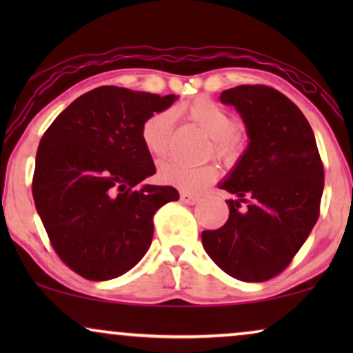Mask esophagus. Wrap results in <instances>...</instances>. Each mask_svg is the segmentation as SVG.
<instances>
[{
	"label": "esophagus",
	"instance_id": "esophagus-1",
	"mask_svg": "<svg viewBox=\"0 0 353 353\" xmlns=\"http://www.w3.org/2000/svg\"><path fill=\"white\" fill-rule=\"evenodd\" d=\"M181 201L185 202V204L194 205L196 202L199 201V196H197V194H192V192H181Z\"/></svg>",
	"mask_w": 353,
	"mask_h": 353
}]
</instances>
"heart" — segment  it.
Returning <instances> with one entry per match:
<instances>
[{
	"instance_id": "b5f03b06",
	"label": "heart",
	"mask_w": 353,
	"mask_h": 353,
	"mask_svg": "<svg viewBox=\"0 0 353 353\" xmlns=\"http://www.w3.org/2000/svg\"><path fill=\"white\" fill-rule=\"evenodd\" d=\"M176 115H183L207 137H210L212 149L216 157L226 162L234 161L243 152V138L236 133V119L215 101L197 98L188 104L173 109ZM172 110H161L144 120L141 127V141L151 156L162 159L170 151L172 144ZM159 176L163 183L173 185L185 191H199L215 181L219 170L212 163L205 165H188V163L170 159L159 167Z\"/></svg>"
}]
</instances>
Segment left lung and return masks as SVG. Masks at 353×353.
Instances as JSON below:
<instances>
[{
    "instance_id": "1",
    "label": "left lung",
    "mask_w": 353,
    "mask_h": 353,
    "mask_svg": "<svg viewBox=\"0 0 353 353\" xmlns=\"http://www.w3.org/2000/svg\"><path fill=\"white\" fill-rule=\"evenodd\" d=\"M220 101L241 114L250 141L220 185L236 196L228 220L202 231V245L230 276L262 283L292 262L315 226L325 170L310 123L278 90L239 85Z\"/></svg>"
}]
</instances>
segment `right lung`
I'll return each instance as SVG.
<instances>
[{"label":"right lung","instance_id":"obj_1","mask_svg":"<svg viewBox=\"0 0 353 353\" xmlns=\"http://www.w3.org/2000/svg\"><path fill=\"white\" fill-rule=\"evenodd\" d=\"M175 99L99 86L43 134L33 201L52 249L80 276L105 281L132 270L151 245L156 212L180 199L173 186L141 183L156 173L141 141L144 120Z\"/></svg>","mask_w":353,"mask_h":353}]
</instances>
